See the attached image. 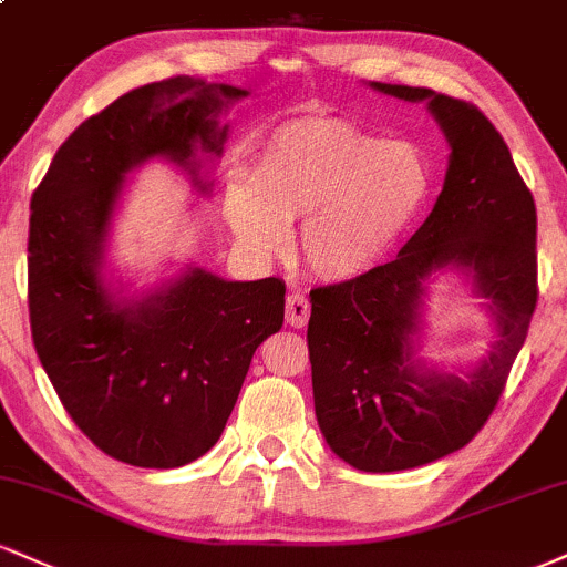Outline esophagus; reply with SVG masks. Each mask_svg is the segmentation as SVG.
<instances>
[{
  "instance_id": "obj_1",
  "label": "esophagus",
  "mask_w": 567,
  "mask_h": 567,
  "mask_svg": "<svg viewBox=\"0 0 567 567\" xmlns=\"http://www.w3.org/2000/svg\"><path fill=\"white\" fill-rule=\"evenodd\" d=\"M311 317V303L303 292H290L288 301H285V319L290 327H306Z\"/></svg>"
}]
</instances>
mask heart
I'll list each match as a JSON object with an SVG mask.
<instances>
[{
	"instance_id": "1",
	"label": "heart",
	"mask_w": 567,
	"mask_h": 567,
	"mask_svg": "<svg viewBox=\"0 0 567 567\" xmlns=\"http://www.w3.org/2000/svg\"><path fill=\"white\" fill-rule=\"evenodd\" d=\"M431 195V166L409 142L332 118L277 128L254 172L224 189V214L254 254H279L288 221L303 218L301 254L313 275L353 279L404 235Z\"/></svg>"
}]
</instances>
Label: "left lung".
Listing matches in <instances>:
<instances>
[{
	"label": "left lung",
	"mask_w": 567,
	"mask_h": 567,
	"mask_svg": "<svg viewBox=\"0 0 567 567\" xmlns=\"http://www.w3.org/2000/svg\"><path fill=\"white\" fill-rule=\"evenodd\" d=\"M370 86L427 102L452 145L446 182L393 261L311 290L306 340L324 441L351 467L395 473L467 446L496 409L538 301L536 203L507 142L473 102L425 86ZM449 262L474 271L501 330L467 379L411 361L421 279Z\"/></svg>",
	"instance_id": "left-lung-1"
}]
</instances>
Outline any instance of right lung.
<instances>
[{
  "label": "right lung",
  "instance_id": "obj_1",
  "mask_svg": "<svg viewBox=\"0 0 567 567\" xmlns=\"http://www.w3.org/2000/svg\"><path fill=\"white\" fill-rule=\"evenodd\" d=\"M245 89L174 76L132 89L60 145L31 195L29 313L47 378L100 452L134 467H182L227 425L250 359L285 319V282L187 271L140 303L100 277L126 172L166 155L195 174L221 153L216 115Z\"/></svg>",
  "mask_w": 567,
  "mask_h": 567
}]
</instances>
